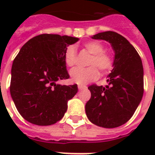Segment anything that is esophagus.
Returning a JSON list of instances; mask_svg holds the SVG:
<instances>
[{
	"label": "esophagus",
	"instance_id": "obj_1",
	"mask_svg": "<svg viewBox=\"0 0 155 155\" xmlns=\"http://www.w3.org/2000/svg\"><path fill=\"white\" fill-rule=\"evenodd\" d=\"M78 88H79V90L86 89V88H87V86H85V85H78Z\"/></svg>",
	"mask_w": 155,
	"mask_h": 155
}]
</instances>
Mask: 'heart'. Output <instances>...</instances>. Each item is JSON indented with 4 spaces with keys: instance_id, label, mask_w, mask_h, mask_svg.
<instances>
[{
    "instance_id": "1",
    "label": "heart",
    "mask_w": 155,
    "mask_h": 155,
    "mask_svg": "<svg viewBox=\"0 0 155 155\" xmlns=\"http://www.w3.org/2000/svg\"><path fill=\"white\" fill-rule=\"evenodd\" d=\"M85 49L92 54L88 60V68H75L71 71V80L78 84H86L96 80L99 76V71H107L110 70L113 64V58L109 52L104 51V47L101 42L97 41L87 42L84 44ZM66 65L73 67L76 62V51L74 46H68L64 52Z\"/></svg>"
}]
</instances>
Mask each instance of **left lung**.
Instances as JSON below:
<instances>
[{
  "label": "left lung",
  "mask_w": 155,
  "mask_h": 155,
  "mask_svg": "<svg viewBox=\"0 0 155 155\" xmlns=\"http://www.w3.org/2000/svg\"><path fill=\"white\" fill-rule=\"evenodd\" d=\"M93 39L105 40L114 51L113 70L105 87L91 85L85 111L88 120L104 128H116L132 117L143 96V67L135 48L113 31L98 33Z\"/></svg>",
  "instance_id": "1"
}]
</instances>
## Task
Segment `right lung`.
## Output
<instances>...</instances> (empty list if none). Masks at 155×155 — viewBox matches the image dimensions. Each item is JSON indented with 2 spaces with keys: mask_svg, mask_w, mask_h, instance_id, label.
<instances>
[{
  "mask_svg": "<svg viewBox=\"0 0 155 155\" xmlns=\"http://www.w3.org/2000/svg\"><path fill=\"white\" fill-rule=\"evenodd\" d=\"M77 41L78 38L44 34L21 48L12 65L10 94L25 120L51 125L63 118L68 101L77 93L78 87L56 82L69 78L64 52Z\"/></svg>",
  "mask_w": 155,
  "mask_h": 155,
  "instance_id": "right-lung-1",
  "label": "right lung"
}]
</instances>
